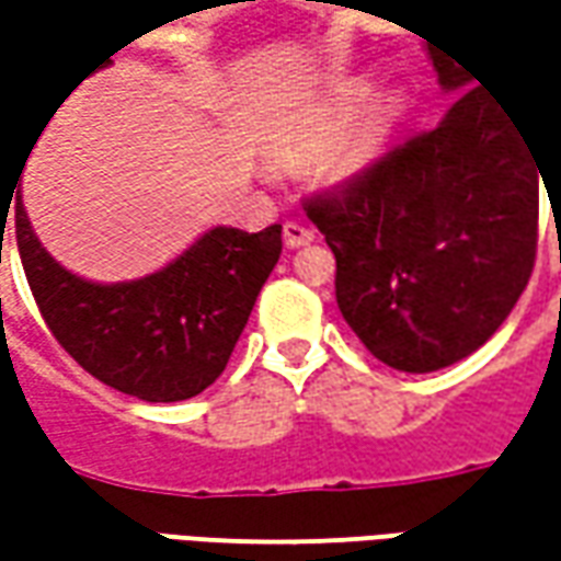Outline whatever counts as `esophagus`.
<instances>
[{
  "label": "esophagus",
  "mask_w": 561,
  "mask_h": 561,
  "mask_svg": "<svg viewBox=\"0 0 561 561\" xmlns=\"http://www.w3.org/2000/svg\"><path fill=\"white\" fill-rule=\"evenodd\" d=\"M312 240H314L312 227H302V225H296V221H287V225H284V247L287 249L309 247Z\"/></svg>",
  "instance_id": "34e87169"
}]
</instances>
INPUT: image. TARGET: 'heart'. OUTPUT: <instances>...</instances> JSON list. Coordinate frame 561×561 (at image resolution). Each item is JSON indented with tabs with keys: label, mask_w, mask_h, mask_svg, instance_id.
<instances>
[{
	"label": "heart",
	"mask_w": 561,
	"mask_h": 561,
	"mask_svg": "<svg viewBox=\"0 0 561 561\" xmlns=\"http://www.w3.org/2000/svg\"><path fill=\"white\" fill-rule=\"evenodd\" d=\"M371 99L375 83L368 80L346 83L314 99L271 137V156L280 164H309L318 159V174L324 184H356L387 156L405 112L399 96H380L366 113Z\"/></svg>",
	"instance_id": "obj_1"
}]
</instances>
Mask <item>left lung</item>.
<instances>
[{
    "mask_svg": "<svg viewBox=\"0 0 561 561\" xmlns=\"http://www.w3.org/2000/svg\"><path fill=\"white\" fill-rule=\"evenodd\" d=\"M427 55L443 93H459L440 124L306 208L334 249L346 324L371 356L409 375L462 362L515 309L550 162L547 137L462 61Z\"/></svg>",
    "mask_w": 561,
    "mask_h": 561,
    "instance_id": "8db88e82",
    "label": "left lung"
}]
</instances>
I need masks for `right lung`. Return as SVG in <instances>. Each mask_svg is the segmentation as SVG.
I'll list each match as a JSON object with an SVG mask.
<instances>
[{
	"label": "right lung",
	"instance_id": "1",
	"mask_svg": "<svg viewBox=\"0 0 561 561\" xmlns=\"http://www.w3.org/2000/svg\"><path fill=\"white\" fill-rule=\"evenodd\" d=\"M108 65L112 58L99 68ZM5 208L0 203L2 221ZM14 237L33 299L65 353L102 383L146 402H181L218 380L280 259V225L259 233L215 225L159 271L99 284L49 255L21 190Z\"/></svg>",
	"mask_w": 561,
	"mask_h": 561
}]
</instances>
